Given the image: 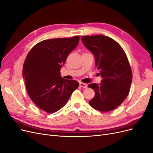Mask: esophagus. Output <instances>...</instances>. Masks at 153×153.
Masks as SVG:
<instances>
[{"instance_id":"obj_1","label":"esophagus","mask_w":153,"mask_h":153,"mask_svg":"<svg viewBox=\"0 0 153 153\" xmlns=\"http://www.w3.org/2000/svg\"><path fill=\"white\" fill-rule=\"evenodd\" d=\"M80 86L82 88H87V85L86 84H84V83H82V82H80L79 84Z\"/></svg>"}]
</instances>
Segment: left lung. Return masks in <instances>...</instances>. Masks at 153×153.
<instances>
[{"label": "left lung", "mask_w": 153, "mask_h": 153, "mask_svg": "<svg viewBox=\"0 0 153 153\" xmlns=\"http://www.w3.org/2000/svg\"><path fill=\"white\" fill-rule=\"evenodd\" d=\"M83 44L93 53L102 77L101 84H91L95 96L89 105L108 112L116 108L128 95L132 81L131 69L123 49L113 39L102 34L82 37Z\"/></svg>", "instance_id": "8db88e82"}]
</instances>
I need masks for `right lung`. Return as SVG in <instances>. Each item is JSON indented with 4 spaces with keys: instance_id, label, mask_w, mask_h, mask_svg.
I'll return each instance as SVG.
<instances>
[{
    "instance_id": "obj_1",
    "label": "right lung",
    "mask_w": 153,
    "mask_h": 153,
    "mask_svg": "<svg viewBox=\"0 0 153 153\" xmlns=\"http://www.w3.org/2000/svg\"><path fill=\"white\" fill-rule=\"evenodd\" d=\"M80 37L41 41L32 48L23 67V78L32 101L39 108L54 113L66 104L79 84L61 75L68 55L79 42Z\"/></svg>"
}]
</instances>
